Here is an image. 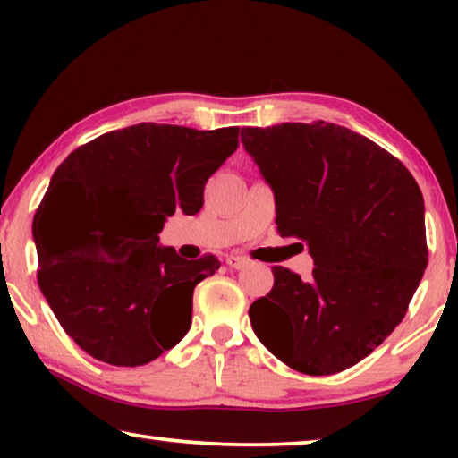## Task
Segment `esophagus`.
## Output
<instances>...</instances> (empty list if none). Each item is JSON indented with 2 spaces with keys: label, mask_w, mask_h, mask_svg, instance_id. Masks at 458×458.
<instances>
[{
  "label": "esophagus",
  "mask_w": 458,
  "mask_h": 458,
  "mask_svg": "<svg viewBox=\"0 0 458 458\" xmlns=\"http://www.w3.org/2000/svg\"><path fill=\"white\" fill-rule=\"evenodd\" d=\"M226 265L230 267V268H234V270H240V268H244L248 262H246V259H242V257H234V254H230V257H226Z\"/></svg>",
  "instance_id": "esophagus-1"
}]
</instances>
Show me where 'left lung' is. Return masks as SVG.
<instances>
[{"label": "left lung", "mask_w": 458, "mask_h": 458, "mask_svg": "<svg viewBox=\"0 0 458 458\" xmlns=\"http://www.w3.org/2000/svg\"><path fill=\"white\" fill-rule=\"evenodd\" d=\"M242 145L275 191L278 234L315 265L309 281L273 268L252 329L301 374L352 368L404 319L428 265L422 191L394 155L333 123L246 127Z\"/></svg>", "instance_id": "1"}]
</instances>
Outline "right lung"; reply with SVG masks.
I'll return each mask as SVG.
<instances>
[{"instance_id":"obj_1","label":"right lung","mask_w":458,"mask_h":458,"mask_svg":"<svg viewBox=\"0 0 458 458\" xmlns=\"http://www.w3.org/2000/svg\"><path fill=\"white\" fill-rule=\"evenodd\" d=\"M238 133L139 123L81 145L54 172L32 226L38 284L95 360L145 366L190 331L193 289L220 262L185 260L159 246V232L177 210L199 212L208 177L236 151ZM81 200L88 224L72 237L65 224Z\"/></svg>"}]
</instances>
